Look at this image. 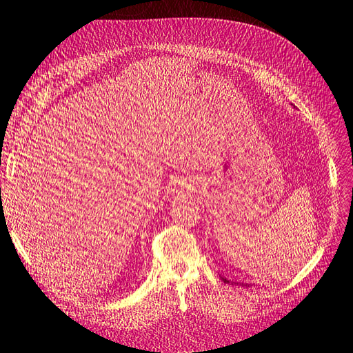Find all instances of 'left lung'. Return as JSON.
I'll return each mask as SVG.
<instances>
[{
  "instance_id": "1",
  "label": "left lung",
  "mask_w": 353,
  "mask_h": 353,
  "mask_svg": "<svg viewBox=\"0 0 353 353\" xmlns=\"http://www.w3.org/2000/svg\"><path fill=\"white\" fill-rule=\"evenodd\" d=\"M221 279H222V281H223V283H230L227 279H223V276H221Z\"/></svg>"
}]
</instances>
